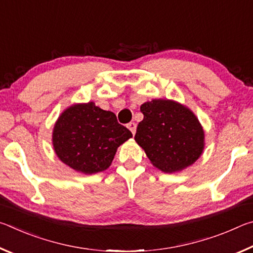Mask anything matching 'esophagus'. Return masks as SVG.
<instances>
[{
    "label": "esophagus",
    "mask_w": 253,
    "mask_h": 253,
    "mask_svg": "<svg viewBox=\"0 0 253 253\" xmlns=\"http://www.w3.org/2000/svg\"><path fill=\"white\" fill-rule=\"evenodd\" d=\"M127 127H128V129H129L132 132V134H135V132H136V124L135 123H132V122L128 123Z\"/></svg>",
    "instance_id": "esophagus-1"
}]
</instances>
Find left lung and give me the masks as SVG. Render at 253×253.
<instances>
[{
    "label": "left lung",
    "instance_id": "obj_1",
    "mask_svg": "<svg viewBox=\"0 0 253 253\" xmlns=\"http://www.w3.org/2000/svg\"><path fill=\"white\" fill-rule=\"evenodd\" d=\"M140 111L144 119L137 126L135 140L153 165L173 173L198 160L204 131L191 110L172 100L154 99L140 106Z\"/></svg>",
    "mask_w": 253,
    "mask_h": 253
}]
</instances>
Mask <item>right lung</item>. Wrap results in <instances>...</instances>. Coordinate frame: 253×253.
<instances>
[{
	"label": "right lung",
	"mask_w": 253,
	"mask_h": 253,
	"mask_svg": "<svg viewBox=\"0 0 253 253\" xmlns=\"http://www.w3.org/2000/svg\"><path fill=\"white\" fill-rule=\"evenodd\" d=\"M131 136L114 113L88 102L63 111L54 125L52 139L55 154L65 164L93 174L108 169L119 145Z\"/></svg>",
	"instance_id": "1"
}]
</instances>
